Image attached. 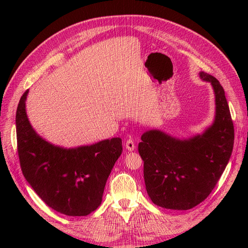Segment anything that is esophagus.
<instances>
[{
	"mask_svg": "<svg viewBox=\"0 0 248 248\" xmlns=\"http://www.w3.org/2000/svg\"><path fill=\"white\" fill-rule=\"evenodd\" d=\"M125 149L128 151H134L136 149V146L132 140H128L125 141Z\"/></svg>",
	"mask_w": 248,
	"mask_h": 248,
	"instance_id": "34e87169",
	"label": "esophagus"
}]
</instances>
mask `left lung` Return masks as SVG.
<instances>
[{"instance_id": "left-lung-1", "label": "left lung", "mask_w": 248, "mask_h": 248, "mask_svg": "<svg viewBox=\"0 0 248 248\" xmlns=\"http://www.w3.org/2000/svg\"><path fill=\"white\" fill-rule=\"evenodd\" d=\"M215 98L213 123L202 133L178 139L152 129L141 134L139 152L144 161L146 189L155 204L188 210L209 196L227 166L233 149L234 129L224 88L203 71Z\"/></svg>"}]
</instances>
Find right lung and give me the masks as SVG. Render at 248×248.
<instances>
[{"label":"right lung","mask_w":248,"mask_h":248,"mask_svg":"<svg viewBox=\"0 0 248 248\" xmlns=\"http://www.w3.org/2000/svg\"><path fill=\"white\" fill-rule=\"evenodd\" d=\"M29 91L16 114L18 155L26 181L44 202L67 217H85L102 202L104 186L123 152L120 138L65 148L36 132L26 115Z\"/></svg>","instance_id":"right-lung-1"}]
</instances>
